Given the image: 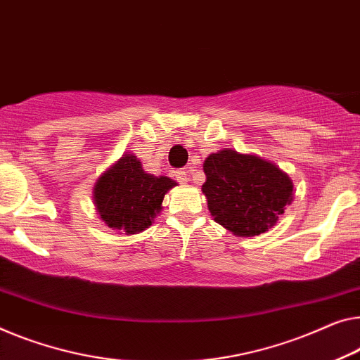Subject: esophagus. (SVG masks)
<instances>
[{"label": "esophagus", "instance_id": "obj_1", "mask_svg": "<svg viewBox=\"0 0 360 360\" xmlns=\"http://www.w3.org/2000/svg\"><path fill=\"white\" fill-rule=\"evenodd\" d=\"M174 176H176V181H178L179 184H187V182H189V173H187L186 169H178Z\"/></svg>", "mask_w": 360, "mask_h": 360}]
</instances>
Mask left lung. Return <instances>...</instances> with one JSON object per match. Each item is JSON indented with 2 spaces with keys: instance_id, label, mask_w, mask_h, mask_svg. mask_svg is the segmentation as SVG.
I'll use <instances>...</instances> for the list:
<instances>
[{
  "instance_id": "obj_1",
  "label": "left lung",
  "mask_w": 360,
  "mask_h": 360,
  "mask_svg": "<svg viewBox=\"0 0 360 360\" xmlns=\"http://www.w3.org/2000/svg\"><path fill=\"white\" fill-rule=\"evenodd\" d=\"M202 191L208 210L236 236L250 238L268 231L292 200V182L275 165L254 155L219 150L203 163Z\"/></svg>"
}]
</instances>
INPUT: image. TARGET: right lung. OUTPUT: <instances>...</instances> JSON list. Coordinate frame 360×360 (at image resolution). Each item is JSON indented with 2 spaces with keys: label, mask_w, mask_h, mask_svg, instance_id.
I'll use <instances>...</instances> for the list:
<instances>
[{
  "label": "right lung",
  "mask_w": 360,
  "mask_h": 360,
  "mask_svg": "<svg viewBox=\"0 0 360 360\" xmlns=\"http://www.w3.org/2000/svg\"><path fill=\"white\" fill-rule=\"evenodd\" d=\"M173 186L176 182L166 176L147 174L134 155H122L96 182L95 205L110 228L136 234L152 224Z\"/></svg>",
  "instance_id": "1"
}]
</instances>
